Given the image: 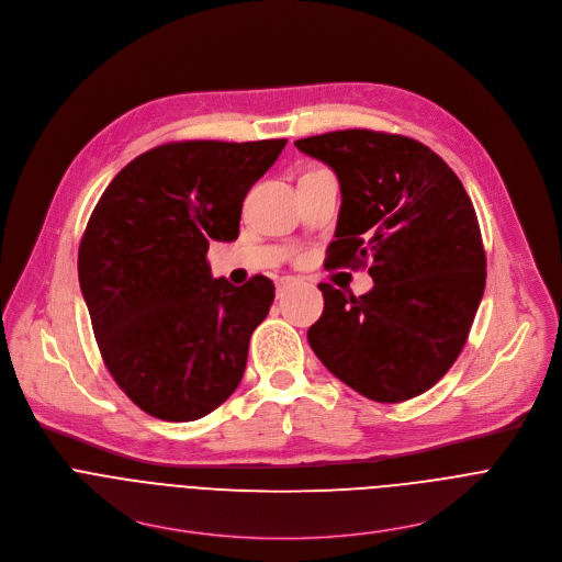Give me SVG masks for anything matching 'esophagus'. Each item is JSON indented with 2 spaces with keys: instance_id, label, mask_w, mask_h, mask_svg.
<instances>
[{
  "instance_id": "34e87169",
  "label": "esophagus",
  "mask_w": 562,
  "mask_h": 562,
  "mask_svg": "<svg viewBox=\"0 0 562 562\" xmlns=\"http://www.w3.org/2000/svg\"><path fill=\"white\" fill-rule=\"evenodd\" d=\"M293 284H295L293 278H280V280H278V297H282Z\"/></svg>"
}]
</instances>
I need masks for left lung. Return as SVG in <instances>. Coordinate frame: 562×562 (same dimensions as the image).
<instances>
[{"label":"left lung","mask_w":562,"mask_h":562,"mask_svg":"<svg viewBox=\"0 0 562 562\" xmlns=\"http://www.w3.org/2000/svg\"><path fill=\"white\" fill-rule=\"evenodd\" d=\"M339 180L326 267L363 269L368 293L319 284L308 344L359 395L400 404L430 391L457 361L485 289V249L459 176L428 145L389 132L339 130L295 140Z\"/></svg>","instance_id":"8db88e82"}]
</instances>
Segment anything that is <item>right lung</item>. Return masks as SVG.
<instances>
[{"label": "right lung", "instance_id": "right-lung-1", "mask_svg": "<svg viewBox=\"0 0 562 562\" xmlns=\"http://www.w3.org/2000/svg\"><path fill=\"white\" fill-rule=\"evenodd\" d=\"M286 138L176 140L127 162L79 245V284L119 389L162 422H196L238 389L276 286L214 280L210 243L240 234L243 201Z\"/></svg>", "mask_w": 562, "mask_h": 562}]
</instances>
